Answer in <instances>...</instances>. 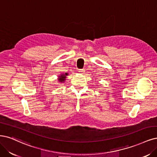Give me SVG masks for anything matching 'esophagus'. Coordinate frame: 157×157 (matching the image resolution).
Instances as JSON below:
<instances>
[{
    "mask_svg": "<svg viewBox=\"0 0 157 157\" xmlns=\"http://www.w3.org/2000/svg\"><path fill=\"white\" fill-rule=\"evenodd\" d=\"M84 71H85L84 69H78V72H79L80 73H84Z\"/></svg>",
    "mask_w": 157,
    "mask_h": 157,
    "instance_id": "34e87169",
    "label": "esophagus"
}]
</instances>
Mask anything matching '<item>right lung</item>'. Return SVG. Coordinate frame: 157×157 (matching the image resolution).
Returning a JSON list of instances; mask_svg holds the SVG:
<instances>
[{
    "instance_id": "add662e5",
    "label": "right lung",
    "mask_w": 157,
    "mask_h": 157,
    "mask_svg": "<svg viewBox=\"0 0 157 157\" xmlns=\"http://www.w3.org/2000/svg\"><path fill=\"white\" fill-rule=\"evenodd\" d=\"M67 75V73H66L65 75H61V77H60V78H59L58 80H60V82H63V81L65 80V78H66V76Z\"/></svg>"
}]
</instances>
